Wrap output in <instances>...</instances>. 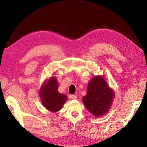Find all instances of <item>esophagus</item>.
Here are the masks:
<instances>
[{"label": "esophagus", "mask_w": 147, "mask_h": 147, "mask_svg": "<svg viewBox=\"0 0 147 147\" xmlns=\"http://www.w3.org/2000/svg\"><path fill=\"white\" fill-rule=\"evenodd\" d=\"M70 98H72V99H73V100H76L77 98V96L75 95H71L70 96Z\"/></svg>", "instance_id": "obj_1"}]
</instances>
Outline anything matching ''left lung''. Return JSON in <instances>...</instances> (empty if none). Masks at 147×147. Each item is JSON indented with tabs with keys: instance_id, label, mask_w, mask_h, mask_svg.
<instances>
[{
	"instance_id": "8db88e82",
	"label": "left lung",
	"mask_w": 147,
	"mask_h": 147,
	"mask_svg": "<svg viewBox=\"0 0 147 147\" xmlns=\"http://www.w3.org/2000/svg\"><path fill=\"white\" fill-rule=\"evenodd\" d=\"M114 95V90L109 87L103 76H97L89 82L83 102L90 113L100 117L109 111Z\"/></svg>"
}]
</instances>
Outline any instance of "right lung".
I'll return each mask as SVG.
<instances>
[{"mask_svg":"<svg viewBox=\"0 0 147 147\" xmlns=\"http://www.w3.org/2000/svg\"><path fill=\"white\" fill-rule=\"evenodd\" d=\"M40 97L43 105L51 112H57L67 101V96L58 92V82L54 77H51L43 84L40 91Z\"/></svg>","mask_w":147,"mask_h":147,"instance_id":"right-lung-1","label":"right lung"}]
</instances>
